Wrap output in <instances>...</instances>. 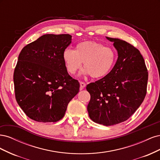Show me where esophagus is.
<instances>
[{"label":"esophagus","mask_w":160,"mask_h":160,"mask_svg":"<svg viewBox=\"0 0 160 160\" xmlns=\"http://www.w3.org/2000/svg\"><path fill=\"white\" fill-rule=\"evenodd\" d=\"M85 86H86V84L84 83V82H82V81L80 82V90L83 89Z\"/></svg>","instance_id":"1"}]
</instances>
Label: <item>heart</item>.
<instances>
[{
  "instance_id": "obj_1",
  "label": "heart",
  "mask_w": 160,
  "mask_h": 160,
  "mask_svg": "<svg viewBox=\"0 0 160 160\" xmlns=\"http://www.w3.org/2000/svg\"><path fill=\"white\" fill-rule=\"evenodd\" d=\"M67 71L71 75L80 69L83 62V73L94 79H101L112 71L118 59L116 51L95 41H83L75 49H67L62 55Z\"/></svg>"
}]
</instances>
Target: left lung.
Masks as SVG:
<instances>
[{"mask_svg":"<svg viewBox=\"0 0 160 160\" xmlns=\"http://www.w3.org/2000/svg\"><path fill=\"white\" fill-rule=\"evenodd\" d=\"M113 42L118 58L113 69L103 78L87 85L91 99L90 119L106 126L128 119L144 100L148 72L139 51L129 42L106 37Z\"/></svg>","mask_w":160,"mask_h":160,"instance_id":"8db88e82","label":"left lung"}]
</instances>
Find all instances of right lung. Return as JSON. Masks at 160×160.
I'll return each instance as SVG.
<instances>
[{"label":"right lung","instance_id":"add662e5","mask_svg":"<svg viewBox=\"0 0 160 160\" xmlns=\"http://www.w3.org/2000/svg\"><path fill=\"white\" fill-rule=\"evenodd\" d=\"M71 37L47 34L26 45L18 55L13 75L16 100L36 122L61 119L79 91V81L69 75L62 57Z\"/></svg>","mask_w":160,"mask_h":160}]
</instances>
